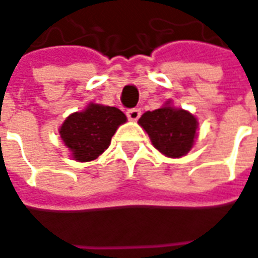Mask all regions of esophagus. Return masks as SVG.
Segmentation results:
<instances>
[{"label":"esophagus","instance_id":"34e87169","mask_svg":"<svg viewBox=\"0 0 258 258\" xmlns=\"http://www.w3.org/2000/svg\"><path fill=\"white\" fill-rule=\"evenodd\" d=\"M140 115H142V111L137 109V108H133V109L127 111V116H128V119H131V121H137L140 118Z\"/></svg>","mask_w":258,"mask_h":258}]
</instances>
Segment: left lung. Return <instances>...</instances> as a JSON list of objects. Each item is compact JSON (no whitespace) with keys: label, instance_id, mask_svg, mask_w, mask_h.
I'll return each instance as SVG.
<instances>
[{"label":"left lung","instance_id":"obj_1","mask_svg":"<svg viewBox=\"0 0 258 258\" xmlns=\"http://www.w3.org/2000/svg\"><path fill=\"white\" fill-rule=\"evenodd\" d=\"M139 124L146 130L153 146L169 158H179L188 153L197 131L194 115L171 106L144 112Z\"/></svg>","mask_w":258,"mask_h":258}]
</instances>
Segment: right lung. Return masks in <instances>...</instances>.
I'll return each mask as SVG.
<instances>
[{
  "label": "right lung",
  "mask_w": 258,
  "mask_h": 258,
  "mask_svg": "<svg viewBox=\"0 0 258 258\" xmlns=\"http://www.w3.org/2000/svg\"><path fill=\"white\" fill-rule=\"evenodd\" d=\"M127 121L118 108L90 103L83 112H74L59 128L61 139L76 160L89 162L108 149L116 128Z\"/></svg>",
  "instance_id": "obj_1"
}]
</instances>
